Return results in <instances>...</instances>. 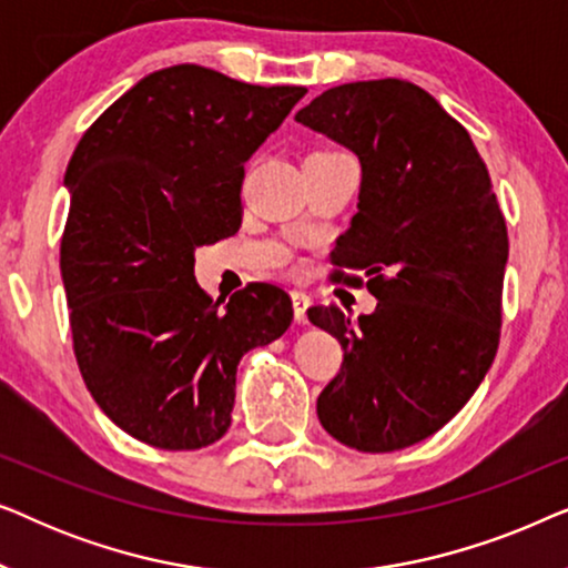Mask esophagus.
Returning a JSON list of instances; mask_svg holds the SVG:
<instances>
[{"instance_id":"obj_1","label":"esophagus","mask_w":568,"mask_h":568,"mask_svg":"<svg viewBox=\"0 0 568 568\" xmlns=\"http://www.w3.org/2000/svg\"><path fill=\"white\" fill-rule=\"evenodd\" d=\"M292 305H294V321L297 323H307V307H310V297L305 292H292Z\"/></svg>"}]
</instances>
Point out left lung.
Returning <instances> with one entry per match:
<instances>
[{
	"mask_svg": "<svg viewBox=\"0 0 568 568\" xmlns=\"http://www.w3.org/2000/svg\"><path fill=\"white\" fill-rule=\"evenodd\" d=\"M294 119L362 162L359 212L331 255L377 297L356 323L307 310L344 348L317 418L359 453L410 447L470 400L499 348L509 237L491 178L468 131L410 82L338 84Z\"/></svg>",
	"mask_w": 568,
	"mask_h": 568,
	"instance_id": "obj_1",
	"label": "left lung"
}]
</instances>
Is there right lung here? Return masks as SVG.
<instances>
[{"instance_id": "1", "label": "right lung", "mask_w": 568, "mask_h": 568, "mask_svg": "<svg viewBox=\"0 0 568 568\" xmlns=\"http://www.w3.org/2000/svg\"><path fill=\"white\" fill-rule=\"evenodd\" d=\"M305 88L178 64L146 74L77 144L61 235L74 356L115 426L160 449L230 429L245 352L276 341L292 300L247 284L227 305L193 276V251L235 235L245 162Z\"/></svg>"}]
</instances>
